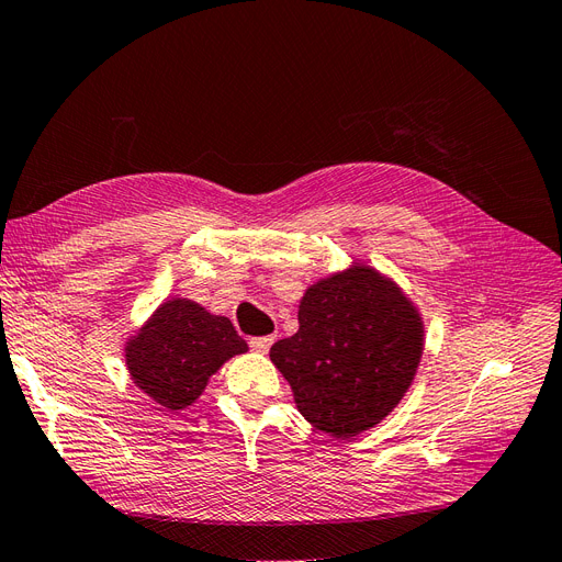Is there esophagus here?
Masks as SVG:
<instances>
[{
    "mask_svg": "<svg viewBox=\"0 0 562 562\" xmlns=\"http://www.w3.org/2000/svg\"><path fill=\"white\" fill-rule=\"evenodd\" d=\"M276 336H257V338H249V348L259 352V355H266L270 350V346H273Z\"/></svg>",
    "mask_w": 562,
    "mask_h": 562,
    "instance_id": "esophagus-1",
    "label": "esophagus"
}]
</instances>
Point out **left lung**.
Masks as SVG:
<instances>
[{
  "label": "left lung",
  "instance_id": "1",
  "mask_svg": "<svg viewBox=\"0 0 562 562\" xmlns=\"http://www.w3.org/2000/svg\"><path fill=\"white\" fill-rule=\"evenodd\" d=\"M423 348V317L402 286L355 263L305 289L299 331L270 348V361L307 423L352 439L402 402Z\"/></svg>",
  "mask_w": 562,
  "mask_h": 562
}]
</instances>
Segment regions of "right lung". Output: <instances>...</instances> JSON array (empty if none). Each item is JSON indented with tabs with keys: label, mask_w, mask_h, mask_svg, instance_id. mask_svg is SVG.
<instances>
[{
	"label": "right lung",
	"mask_w": 562,
	"mask_h": 562,
	"mask_svg": "<svg viewBox=\"0 0 562 562\" xmlns=\"http://www.w3.org/2000/svg\"><path fill=\"white\" fill-rule=\"evenodd\" d=\"M243 352L247 342L228 317L189 299H170L125 342V367L158 406L182 411L203 394L224 361Z\"/></svg>",
	"instance_id": "right-lung-1"
}]
</instances>
